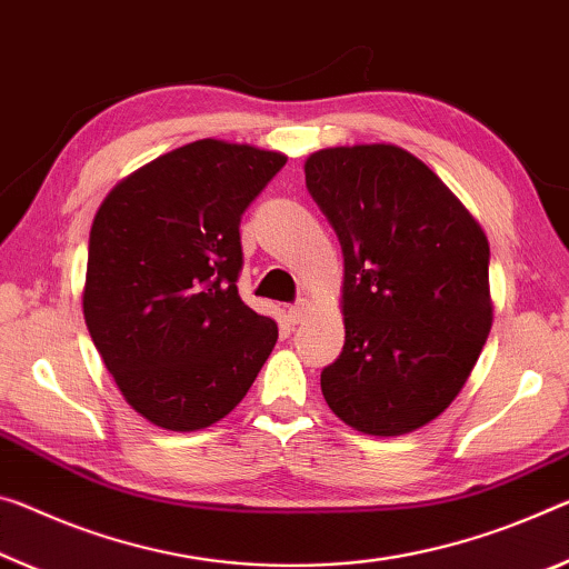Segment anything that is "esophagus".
<instances>
[{
	"mask_svg": "<svg viewBox=\"0 0 569 569\" xmlns=\"http://www.w3.org/2000/svg\"><path fill=\"white\" fill-rule=\"evenodd\" d=\"M306 309H309V306H306L303 301L293 303L291 309H288V321H291V323H301V321L306 319Z\"/></svg>",
	"mask_w": 569,
	"mask_h": 569,
	"instance_id": "1",
	"label": "esophagus"
}]
</instances>
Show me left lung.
Returning <instances> with one entry per match:
<instances>
[{
	"label": "left lung",
	"mask_w": 569,
	"mask_h": 569,
	"mask_svg": "<svg viewBox=\"0 0 569 569\" xmlns=\"http://www.w3.org/2000/svg\"><path fill=\"white\" fill-rule=\"evenodd\" d=\"M306 189L345 252V349L321 392L347 426L402 436L443 412L491 331L489 240L418 157L321 149Z\"/></svg>",
	"instance_id": "1"
}]
</instances>
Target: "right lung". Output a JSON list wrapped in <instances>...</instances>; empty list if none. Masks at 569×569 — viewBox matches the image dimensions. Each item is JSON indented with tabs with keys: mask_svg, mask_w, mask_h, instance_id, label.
<instances>
[{
	"mask_svg": "<svg viewBox=\"0 0 569 569\" xmlns=\"http://www.w3.org/2000/svg\"><path fill=\"white\" fill-rule=\"evenodd\" d=\"M286 157L192 141L98 207L83 313L123 398L167 430H200L246 398L278 327L240 299V218Z\"/></svg>",
	"mask_w": 569,
	"mask_h": 569,
	"instance_id": "1",
	"label": "right lung"
}]
</instances>
